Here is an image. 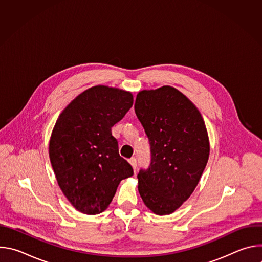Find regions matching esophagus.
Returning a JSON list of instances; mask_svg holds the SVG:
<instances>
[{
	"label": "esophagus",
	"instance_id": "esophagus-1",
	"mask_svg": "<svg viewBox=\"0 0 262 262\" xmlns=\"http://www.w3.org/2000/svg\"><path fill=\"white\" fill-rule=\"evenodd\" d=\"M128 162H129V164L132 165L133 169L136 171V169H137V160H136L135 158H132V159L128 160Z\"/></svg>",
	"mask_w": 262,
	"mask_h": 262
}]
</instances>
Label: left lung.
<instances>
[{"label":"left lung","mask_w":262,"mask_h":262,"mask_svg":"<svg viewBox=\"0 0 262 262\" xmlns=\"http://www.w3.org/2000/svg\"><path fill=\"white\" fill-rule=\"evenodd\" d=\"M135 112L150 144L151 162L138 174L145 205L159 215L172 213L194 192L209 157L204 120L177 89L140 91Z\"/></svg>","instance_id":"8db88e82"}]
</instances>
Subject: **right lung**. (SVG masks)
Returning <instances> with one entry per match:
<instances>
[{"label":"right lung","instance_id":"add662e5","mask_svg":"<svg viewBox=\"0 0 262 262\" xmlns=\"http://www.w3.org/2000/svg\"><path fill=\"white\" fill-rule=\"evenodd\" d=\"M130 92L95 86L74 98L60 114L49 152L58 184L79 211L96 214L113 199L133 167L119 156L112 126L133 106Z\"/></svg>","mask_w":262,"mask_h":262}]
</instances>
